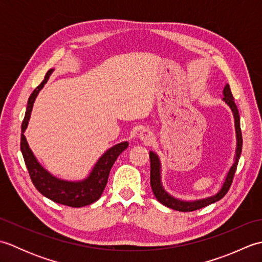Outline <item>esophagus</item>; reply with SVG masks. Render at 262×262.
Listing matches in <instances>:
<instances>
[{"instance_id": "esophagus-1", "label": "esophagus", "mask_w": 262, "mask_h": 262, "mask_svg": "<svg viewBox=\"0 0 262 262\" xmlns=\"http://www.w3.org/2000/svg\"><path fill=\"white\" fill-rule=\"evenodd\" d=\"M138 137H140V140L144 143V144H149L153 140H154V135L151 130L146 129V128H144L140 132V134H138Z\"/></svg>"}]
</instances>
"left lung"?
Masks as SVG:
<instances>
[{"label":"left lung","instance_id":"obj_1","mask_svg":"<svg viewBox=\"0 0 262 262\" xmlns=\"http://www.w3.org/2000/svg\"><path fill=\"white\" fill-rule=\"evenodd\" d=\"M223 101L231 108L233 116H234V125H235V134H236V149H235V157H234V163L232 164L229 172L225 177V180L222 185L221 189L213 196L206 197L203 199H196V200H181L178 199L165 190L162 185V180H161V161L159 155L149 151V160H151V187L155 198H157L161 204H163L166 207L171 209L179 210V211H192L197 210L203 207H206L210 204H214L219 202L220 199L223 198L226 192L232 185L233 177L236 171V166L240 160V155L242 152V133L240 127V115H238V110L236 104L234 102V98L232 96L230 85L226 84L223 90Z\"/></svg>","mask_w":262,"mask_h":262}]
</instances>
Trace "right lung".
<instances>
[{
  "label": "right lung",
  "instance_id": "right-lung-1",
  "mask_svg": "<svg viewBox=\"0 0 262 262\" xmlns=\"http://www.w3.org/2000/svg\"><path fill=\"white\" fill-rule=\"evenodd\" d=\"M54 69L47 72L45 79L33 90L31 96L28 99L25 119L22 121L21 126V153L24 155L25 163L27 165L28 171H29L31 181L39 192L55 203L70 206V207H83V206L97 202L101 197L105 185L108 182L109 172L111 168H113L115 161L119 157V154L127 148L128 142L125 141L118 143L113 147L107 149L99 158L89 176L83 180L68 181L59 179V178H56L52 173H49L38 162L35 154L32 153L31 148L29 147V144H28L26 140L25 132L27 129L28 124H29L32 107L38 93L47 83Z\"/></svg>",
  "mask_w": 262,
  "mask_h": 262
}]
</instances>
